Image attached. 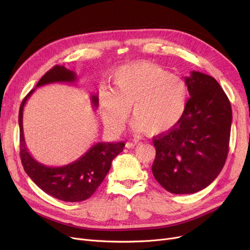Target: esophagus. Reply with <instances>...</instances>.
I'll return each instance as SVG.
<instances>
[{
	"label": "esophagus",
	"instance_id": "1",
	"mask_svg": "<svg viewBox=\"0 0 250 250\" xmlns=\"http://www.w3.org/2000/svg\"><path fill=\"white\" fill-rule=\"evenodd\" d=\"M137 142L136 141H133V142H127L126 144H125V147L126 148H128V149H133V148H135L136 146H137Z\"/></svg>",
	"mask_w": 250,
	"mask_h": 250
}]
</instances>
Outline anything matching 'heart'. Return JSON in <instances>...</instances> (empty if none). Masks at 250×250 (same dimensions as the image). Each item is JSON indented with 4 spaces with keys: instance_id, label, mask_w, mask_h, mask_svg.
<instances>
[{
    "instance_id": "b5f03b06",
    "label": "heart",
    "mask_w": 250,
    "mask_h": 250,
    "mask_svg": "<svg viewBox=\"0 0 250 250\" xmlns=\"http://www.w3.org/2000/svg\"><path fill=\"white\" fill-rule=\"evenodd\" d=\"M188 101V84L181 77L156 63L136 62L116 72L111 91L101 94L100 109L112 132L124 127L130 109L135 132L157 136L176 125Z\"/></svg>"
}]
</instances>
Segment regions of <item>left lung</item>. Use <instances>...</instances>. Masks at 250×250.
Masks as SVG:
<instances>
[{"instance_id": "obj_1", "label": "left lung", "mask_w": 250, "mask_h": 250, "mask_svg": "<svg viewBox=\"0 0 250 250\" xmlns=\"http://www.w3.org/2000/svg\"><path fill=\"white\" fill-rule=\"evenodd\" d=\"M189 98L181 120L153 138L155 179L175 194L198 192L217 178L229 150L232 109L212 76L192 71L185 77Z\"/></svg>"}]
</instances>
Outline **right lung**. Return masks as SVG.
Instances as JSON below:
<instances>
[{
  "label": "right lung",
  "instance_id": "add662e5",
  "mask_svg": "<svg viewBox=\"0 0 250 250\" xmlns=\"http://www.w3.org/2000/svg\"><path fill=\"white\" fill-rule=\"evenodd\" d=\"M77 75L63 65H55L38 81L36 88L52 83H75ZM35 89L23 99L19 109L20 157L25 172L45 193L63 202H82L93 194L108 173L111 162L120 154L125 143L99 142L92 146L80 158L60 166H46L36 161L28 152L23 132V109ZM92 106L98 107V94H92Z\"/></svg>",
  "mask_w": 250,
  "mask_h": 250
}]
</instances>
